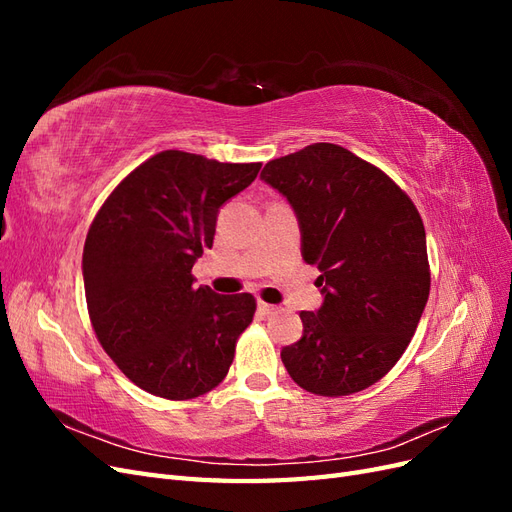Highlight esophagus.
Here are the masks:
<instances>
[{
    "label": "esophagus",
    "mask_w": 512,
    "mask_h": 512,
    "mask_svg": "<svg viewBox=\"0 0 512 512\" xmlns=\"http://www.w3.org/2000/svg\"><path fill=\"white\" fill-rule=\"evenodd\" d=\"M277 312V307L275 305H271V303H265V301H258V314L260 316H273Z\"/></svg>",
    "instance_id": "esophagus-1"
}]
</instances>
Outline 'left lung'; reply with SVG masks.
Here are the masks:
<instances>
[{
	"label": "left lung",
	"instance_id": "8db88e82",
	"mask_svg": "<svg viewBox=\"0 0 512 512\" xmlns=\"http://www.w3.org/2000/svg\"><path fill=\"white\" fill-rule=\"evenodd\" d=\"M316 265L322 305L301 312L303 337L282 350L301 389L342 397L389 374L408 348L429 297L427 239L408 194L380 168L333 143L265 164Z\"/></svg>",
	"mask_w": 512,
	"mask_h": 512
}]
</instances>
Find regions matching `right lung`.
I'll return each mask as SVG.
<instances>
[{"label": "right lung", "mask_w": 512, "mask_h": 512, "mask_svg": "<svg viewBox=\"0 0 512 512\" xmlns=\"http://www.w3.org/2000/svg\"><path fill=\"white\" fill-rule=\"evenodd\" d=\"M260 164H226L168 149L123 179L91 224L83 280L98 342L143 391L194 399L215 389L256 312L252 294L194 288L228 198Z\"/></svg>", "instance_id": "1"}]
</instances>
